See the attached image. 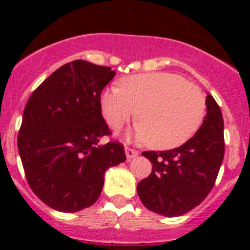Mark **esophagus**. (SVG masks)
<instances>
[{
  "label": "esophagus",
  "mask_w": 250,
  "mask_h": 250,
  "mask_svg": "<svg viewBox=\"0 0 250 250\" xmlns=\"http://www.w3.org/2000/svg\"><path fill=\"white\" fill-rule=\"evenodd\" d=\"M138 151L134 150V148L130 147H125V156H127V160H132V158L137 157L138 156Z\"/></svg>",
  "instance_id": "34e87169"
}]
</instances>
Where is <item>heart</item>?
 <instances>
[{
    "instance_id": "b5f03b06",
    "label": "heart",
    "mask_w": 250,
    "mask_h": 250,
    "mask_svg": "<svg viewBox=\"0 0 250 250\" xmlns=\"http://www.w3.org/2000/svg\"><path fill=\"white\" fill-rule=\"evenodd\" d=\"M103 115L118 130L137 115L134 135L157 150L188 143L202 125L206 99L196 85L170 72H147L123 77L120 88L100 95Z\"/></svg>"
}]
</instances>
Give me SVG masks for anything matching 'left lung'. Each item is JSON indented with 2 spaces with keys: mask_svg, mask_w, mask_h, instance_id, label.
<instances>
[{
  "mask_svg": "<svg viewBox=\"0 0 250 250\" xmlns=\"http://www.w3.org/2000/svg\"><path fill=\"white\" fill-rule=\"evenodd\" d=\"M207 113L196 135L168 151H145L141 155L152 163V172L138 184L144 206L165 216L188 213L209 195L215 184L225 153L224 120L210 94Z\"/></svg>",
  "mask_w": 250,
  "mask_h": 250,
  "instance_id": "left-lung-1",
  "label": "left lung"
}]
</instances>
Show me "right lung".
Segmentation results:
<instances>
[{"label":"right lung","mask_w":250,"mask_h":250,"mask_svg":"<svg viewBox=\"0 0 250 250\" xmlns=\"http://www.w3.org/2000/svg\"><path fill=\"white\" fill-rule=\"evenodd\" d=\"M109 66L74 60L47 77L22 113L18 150L35 195L64 213L90 207L99 198L104 174L125 161L102 115L100 95L115 77Z\"/></svg>","instance_id":"obj_1"}]
</instances>
